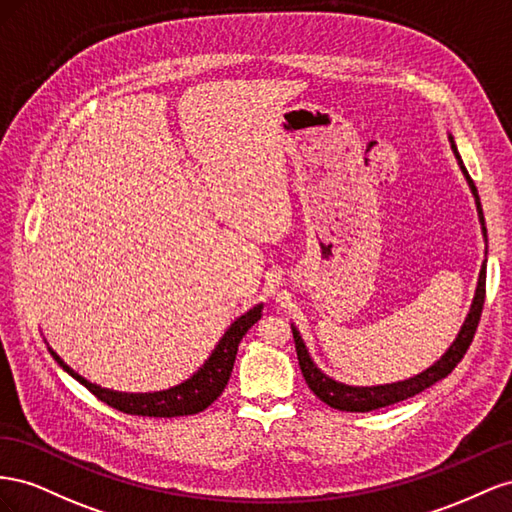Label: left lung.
I'll use <instances>...</instances> for the list:
<instances>
[{"label": "left lung", "mask_w": 512, "mask_h": 512, "mask_svg": "<svg viewBox=\"0 0 512 512\" xmlns=\"http://www.w3.org/2000/svg\"><path fill=\"white\" fill-rule=\"evenodd\" d=\"M448 141H450L452 154H455L457 163H459V169L465 175L467 186H470V191L474 195L478 221H480V227H483V238H485V244H487V227H485L483 208H480L478 191H476V186H474V182L470 178V173H467L463 160L459 156V150H457V145H455V137L448 135ZM485 257H487V246H485ZM485 279H487V259L483 261V266H480L478 283H476V291H474V300L470 304V313H467V317H465L463 326H461L459 334L455 337V341L450 343V347L442 354V358L435 360L429 369L420 371L414 377L401 379V382L379 384V386H349V384L337 382V379H332L330 375H326L313 362L309 349H306V345H304V341L300 337L298 328L291 324V332H294L296 352H298V364H300L306 384H309V388L317 394L319 401H324L326 405L334 407V410H341V412H371V410H379V407H386V405H392V403H399L403 399H410V397H414V394H418V392H422L425 388L433 386L435 382H440V379H444L461 362V358L467 352V347H470V343L474 339L478 319H480V313H483V304H485Z\"/></svg>", "instance_id": "1"}]
</instances>
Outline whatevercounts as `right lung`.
Masks as SVG:
<instances>
[{
	"mask_svg": "<svg viewBox=\"0 0 512 512\" xmlns=\"http://www.w3.org/2000/svg\"><path fill=\"white\" fill-rule=\"evenodd\" d=\"M261 311H264V302L255 304L253 309H248L244 315H240L225 330V334L212 349L208 360L203 362L191 377L184 379V382L178 386H171L167 390H156V392H120V390H111V388L92 384L90 379H85L75 369H70L68 364L57 356V352L49 343L47 347L51 356L55 358V362L60 364L70 377H75L79 384H83L92 394H96L102 403L115 407V410H120L124 414H133V416H150V418L191 416V414L203 412L208 405H212L218 397H221L231 377L233 362H236L238 345L244 334L248 332V328L257 324L261 315H264Z\"/></svg>",
	"mask_w": 512,
	"mask_h": 512,
	"instance_id": "1",
	"label": "right lung"
}]
</instances>
